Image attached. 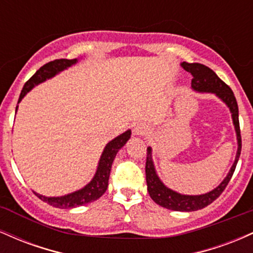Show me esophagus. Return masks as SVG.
I'll list each match as a JSON object with an SVG mask.
<instances>
[{"label": "esophagus", "instance_id": "obj_1", "mask_svg": "<svg viewBox=\"0 0 253 253\" xmlns=\"http://www.w3.org/2000/svg\"><path fill=\"white\" fill-rule=\"evenodd\" d=\"M147 126L146 125H144V124H138L136 125V126L134 127V128H133V132H134V134L135 135H144L145 133L147 132Z\"/></svg>", "mask_w": 253, "mask_h": 253}]
</instances>
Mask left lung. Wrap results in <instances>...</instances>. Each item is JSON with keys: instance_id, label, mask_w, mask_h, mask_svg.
<instances>
[{"instance_id": "obj_1", "label": "left lung", "mask_w": 253, "mask_h": 253, "mask_svg": "<svg viewBox=\"0 0 253 253\" xmlns=\"http://www.w3.org/2000/svg\"><path fill=\"white\" fill-rule=\"evenodd\" d=\"M181 65L185 71L190 72L191 76H193L191 88L195 90V91L213 92L220 100H222L223 102L227 104V107L232 113V119H233V125L237 132L238 140L236 161H234L233 165H232L228 175L225 177V179L220 183V185H217L215 189H213L207 194H202V195H182V194L176 193V191L165 187L163 182L157 176L155 165H153L152 162V150H151V147H147L145 172H146L147 191H149L151 199L157 205L168 208V210L178 211H194L202 210V208L211 205L213 201H215L217 197L221 195L225 188L227 187L228 182L231 181L234 170H236L238 161H239L240 151H242V135H240L238 103L231 88L223 81L217 77L215 72L208 68V66L203 65V64L183 62Z\"/></svg>"}]
</instances>
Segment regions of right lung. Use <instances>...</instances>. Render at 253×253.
I'll return each mask as SVG.
<instances>
[{
    "label": "right lung",
    "mask_w": 253,
    "mask_h": 253,
    "mask_svg": "<svg viewBox=\"0 0 253 253\" xmlns=\"http://www.w3.org/2000/svg\"><path fill=\"white\" fill-rule=\"evenodd\" d=\"M75 63H77V59H56L53 60V62H50L45 64V65H42V68H40L39 70H38L36 74L25 83L24 88L21 90V94H20L19 102L24 98L25 95L27 94L31 89H33L34 85L48 80V78L53 77L54 75L58 74V72L65 70L69 66L74 65ZM129 138L130 130L128 129L107 144V146L104 147L102 152V156H101L100 158V162H98V167L94 178L81 190H77L75 191V193L68 194V195H64L60 197H47L40 195V194L36 193V191H33V193L36 194L40 200H42L43 202H47L48 205L57 208H62V210L75 208L78 207V206L86 205V203H90L95 201V200L100 199V197L106 193L107 188H108V179L113 161H114L118 151L127 143V140H128Z\"/></svg>",
    "instance_id": "add662e5"
}]
</instances>
